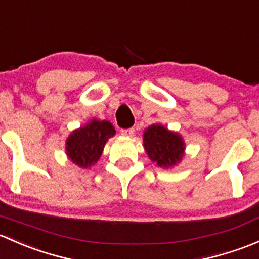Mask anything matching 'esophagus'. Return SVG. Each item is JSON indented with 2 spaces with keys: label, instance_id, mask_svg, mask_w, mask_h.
I'll list each match as a JSON object with an SVG mask.
<instances>
[{
  "label": "esophagus",
  "instance_id": "34e87169",
  "mask_svg": "<svg viewBox=\"0 0 259 259\" xmlns=\"http://www.w3.org/2000/svg\"><path fill=\"white\" fill-rule=\"evenodd\" d=\"M121 135L124 136V137H132L135 135V128H127V130H122Z\"/></svg>",
  "mask_w": 259,
  "mask_h": 259
}]
</instances>
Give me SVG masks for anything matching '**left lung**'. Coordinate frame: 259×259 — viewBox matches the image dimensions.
<instances>
[{
	"instance_id": "obj_1",
	"label": "left lung",
	"mask_w": 259,
	"mask_h": 259,
	"mask_svg": "<svg viewBox=\"0 0 259 259\" xmlns=\"http://www.w3.org/2000/svg\"><path fill=\"white\" fill-rule=\"evenodd\" d=\"M143 147L156 166L168 169L181 163L185 157L186 143L178 132L154 123L143 132Z\"/></svg>"
}]
</instances>
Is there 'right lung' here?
Segmentation results:
<instances>
[{"label":"right lung","mask_w":259,"mask_h":259,"mask_svg":"<svg viewBox=\"0 0 259 259\" xmlns=\"http://www.w3.org/2000/svg\"><path fill=\"white\" fill-rule=\"evenodd\" d=\"M116 135L110 121L93 118L84 126L72 131L66 140V154L79 168H90L97 163L106 142Z\"/></svg>","instance_id":"add662e5"}]
</instances>
